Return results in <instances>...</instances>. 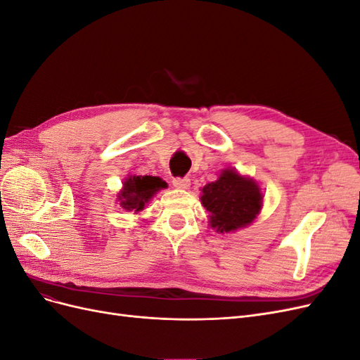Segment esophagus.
Wrapping results in <instances>:
<instances>
[{"mask_svg":"<svg viewBox=\"0 0 360 360\" xmlns=\"http://www.w3.org/2000/svg\"><path fill=\"white\" fill-rule=\"evenodd\" d=\"M172 184H174V188H177V189H188L189 186H191V179H188V177H176L172 180Z\"/></svg>","mask_w":360,"mask_h":360,"instance_id":"esophagus-1","label":"esophagus"}]
</instances>
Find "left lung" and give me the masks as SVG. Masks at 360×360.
<instances>
[{
	"mask_svg": "<svg viewBox=\"0 0 360 360\" xmlns=\"http://www.w3.org/2000/svg\"><path fill=\"white\" fill-rule=\"evenodd\" d=\"M201 191V204L210 213V226L222 234L252 224L263 205V193L255 180L233 168L222 169L217 180L207 183Z\"/></svg>",
	"mask_w": 360,
	"mask_h": 360,
	"instance_id": "1",
	"label": "left lung"
}]
</instances>
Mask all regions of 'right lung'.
I'll return each mask as SVG.
<instances>
[{"mask_svg": "<svg viewBox=\"0 0 360 360\" xmlns=\"http://www.w3.org/2000/svg\"><path fill=\"white\" fill-rule=\"evenodd\" d=\"M163 188H167V183L160 177L129 176L118 193L120 205L129 212H143L146 204Z\"/></svg>", "mask_w": 360, "mask_h": 360, "instance_id": "obj_1", "label": "right lung"}]
</instances>
